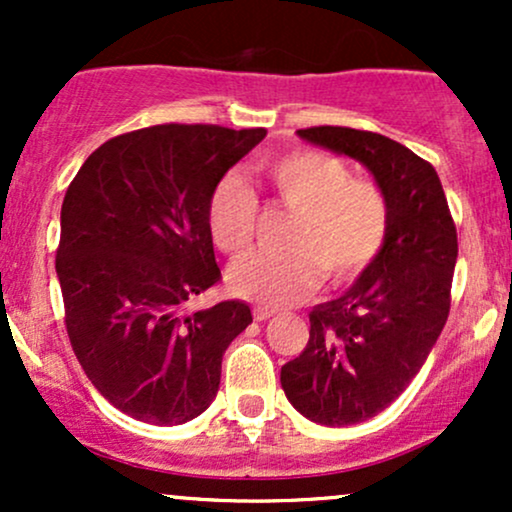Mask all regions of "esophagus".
Instances as JSON below:
<instances>
[{
	"label": "esophagus",
	"mask_w": 512,
	"mask_h": 512,
	"mask_svg": "<svg viewBox=\"0 0 512 512\" xmlns=\"http://www.w3.org/2000/svg\"><path fill=\"white\" fill-rule=\"evenodd\" d=\"M274 315V310L272 308H264V305H255V308H252V317H255V320H267V317H272Z\"/></svg>",
	"instance_id": "34e87169"
}]
</instances>
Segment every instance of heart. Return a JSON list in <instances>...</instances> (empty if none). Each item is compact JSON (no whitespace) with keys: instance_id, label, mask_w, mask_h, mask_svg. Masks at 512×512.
<instances>
[{"instance_id":"heart-1","label":"heart","mask_w":512,"mask_h":512,"mask_svg":"<svg viewBox=\"0 0 512 512\" xmlns=\"http://www.w3.org/2000/svg\"><path fill=\"white\" fill-rule=\"evenodd\" d=\"M274 197L293 211L284 233L286 250L252 252L233 264L228 286L264 305L301 301L325 276L342 286L361 276L383 250L390 204L375 182L356 180L349 166L320 149H293L260 168ZM257 199L233 175L216 182L207 204L214 245L238 257L250 248Z\"/></svg>"}]
</instances>
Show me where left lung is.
Returning <instances> with one entry per match:
<instances>
[{
  "instance_id": "8db88e82",
  "label": "left lung",
  "mask_w": 512,
  "mask_h": 512,
  "mask_svg": "<svg viewBox=\"0 0 512 512\" xmlns=\"http://www.w3.org/2000/svg\"><path fill=\"white\" fill-rule=\"evenodd\" d=\"M298 137L363 163L390 204L380 255L351 289L310 310L308 344L281 366V387L305 419L361 424L407 390L443 332L455 221L436 168L395 139L330 125Z\"/></svg>"
}]
</instances>
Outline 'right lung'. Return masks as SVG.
<instances>
[{"instance_id":"add662e5","label":"right lung","mask_w":512,"mask_h":512,"mask_svg":"<svg viewBox=\"0 0 512 512\" xmlns=\"http://www.w3.org/2000/svg\"><path fill=\"white\" fill-rule=\"evenodd\" d=\"M267 129L154 125L98 146L62 202L64 325L93 387L132 419L192 421L214 402L221 358L252 322L243 301L182 313L219 284L207 204Z\"/></svg>"}]
</instances>
